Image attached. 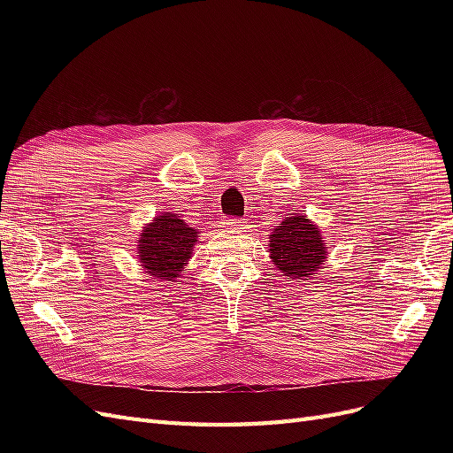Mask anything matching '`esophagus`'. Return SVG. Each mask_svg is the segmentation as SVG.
Segmentation results:
<instances>
[{"mask_svg": "<svg viewBox=\"0 0 453 453\" xmlns=\"http://www.w3.org/2000/svg\"><path fill=\"white\" fill-rule=\"evenodd\" d=\"M225 225L230 230H242V228L248 226V221H245V219H240V217H230V219H226Z\"/></svg>", "mask_w": 453, "mask_h": 453, "instance_id": "obj_1", "label": "esophagus"}]
</instances>
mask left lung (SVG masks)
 Returning <instances> with one entry per match:
<instances>
[{
  "instance_id": "obj_1",
  "label": "left lung",
  "mask_w": 453,
  "mask_h": 453,
  "mask_svg": "<svg viewBox=\"0 0 453 453\" xmlns=\"http://www.w3.org/2000/svg\"><path fill=\"white\" fill-rule=\"evenodd\" d=\"M270 258L287 280H310L326 258L321 230L303 213H291L270 234Z\"/></svg>"
}]
</instances>
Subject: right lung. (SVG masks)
I'll use <instances>...</instances> for the list:
<instances>
[{
  "label": "right lung",
  "instance_id": "obj_1",
  "mask_svg": "<svg viewBox=\"0 0 453 453\" xmlns=\"http://www.w3.org/2000/svg\"><path fill=\"white\" fill-rule=\"evenodd\" d=\"M198 230L185 223L177 213H160L142 230L138 258L145 273L155 280L175 281L188 265Z\"/></svg>",
  "mask_w": 453,
  "mask_h": 453
}]
</instances>
